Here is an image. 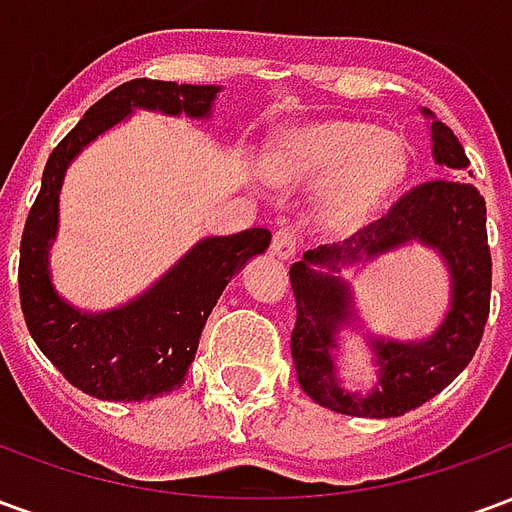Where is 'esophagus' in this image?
<instances>
[{
  "instance_id": "obj_1",
  "label": "esophagus",
  "mask_w": 512,
  "mask_h": 512,
  "mask_svg": "<svg viewBox=\"0 0 512 512\" xmlns=\"http://www.w3.org/2000/svg\"><path fill=\"white\" fill-rule=\"evenodd\" d=\"M271 255L279 257V260H293L296 257V235L290 230H279L271 241Z\"/></svg>"
}]
</instances>
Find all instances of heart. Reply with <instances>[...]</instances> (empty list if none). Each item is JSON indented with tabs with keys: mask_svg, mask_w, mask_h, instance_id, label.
Masks as SVG:
<instances>
[{
	"mask_svg": "<svg viewBox=\"0 0 512 512\" xmlns=\"http://www.w3.org/2000/svg\"><path fill=\"white\" fill-rule=\"evenodd\" d=\"M406 147L395 134L362 120H318L293 126L268 153V172L282 183H321L318 219L329 230L367 222L403 183Z\"/></svg>",
	"mask_w": 512,
	"mask_h": 512,
	"instance_id": "1",
	"label": "heart"
}]
</instances>
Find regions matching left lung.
I'll return each instance as SVG.
<instances>
[{
	"instance_id": "obj_1",
	"label": "left lung",
	"mask_w": 512,
	"mask_h": 512,
	"mask_svg": "<svg viewBox=\"0 0 512 512\" xmlns=\"http://www.w3.org/2000/svg\"><path fill=\"white\" fill-rule=\"evenodd\" d=\"M433 161L447 178L428 180L403 194L378 222L367 224L343 244L304 252L290 266L296 296V329L290 354L301 389L337 414L389 419L403 417L455 381L472 362L483 340L491 301V252L485 233V200L472 183L458 180L469 167L463 145L430 109ZM408 243L433 248L451 274V304L442 323L422 341H389L365 335L355 312L353 289L339 271L369 262ZM345 328L367 336L379 384L367 393H351L339 381V334Z\"/></svg>"
}]
</instances>
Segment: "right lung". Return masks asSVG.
Listing matches in <instances>:
<instances>
[{"label":"right lung","mask_w":512,"mask_h":512,"mask_svg":"<svg viewBox=\"0 0 512 512\" xmlns=\"http://www.w3.org/2000/svg\"><path fill=\"white\" fill-rule=\"evenodd\" d=\"M219 93L222 87L216 84L153 79L120 84L87 109L46 161L38 200L21 235V310L40 351L84 395L136 403L180 389L202 326L227 282L271 244V233L263 227L202 238L167 274L115 310H79L54 288L49 255L60 230L62 180L73 158L136 109L208 120Z\"/></svg>","instance_id":"add662e5"}]
</instances>
